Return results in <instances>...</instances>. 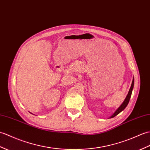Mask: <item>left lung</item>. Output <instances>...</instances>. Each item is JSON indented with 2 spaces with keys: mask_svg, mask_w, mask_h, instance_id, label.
Here are the masks:
<instances>
[{
  "mask_svg": "<svg viewBox=\"0 0 150 150\" xmlns=\"http://www.w3.org/2000/svg\"><path fill=\"white\" fill-rule=\"evenodd\" d=\"M134 79L133 78V81H132L131 87H130V88L129 89V91H128V95L126 96V98H125V100L123 101V102L121 103V105L117 108L116 110L115 111L114 114L109 118H112L116 116H117L118 114H120L121 112V111H123L125 109V108H126V107L127 106V105L128 104V102H129V101H130V97H131V95H132V90H133V88H134Z\"/></svg>",
  "mask_w": 150,
  "mask_h": 150,
  "instance_id": "obj_1",
  "label": "left lung"
}]
</instances>
